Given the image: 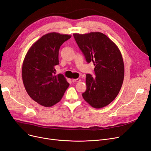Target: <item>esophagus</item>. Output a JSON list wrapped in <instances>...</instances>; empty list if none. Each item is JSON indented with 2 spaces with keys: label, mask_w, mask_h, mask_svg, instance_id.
Here are the masks:
<instances>
[{
  "label": "esophagus",
  "mask_w": 151,
  "mask_h": 151,
  "mask_svg": "<svg viewBox=\"0 0 151 151\" xmlns=\"http://www.w3.org/2000/svg\"><path fill=\"white\" fill-rule=\"evenodd\" d=\"M81 80L80 79V78H77V79H72V81L75 83V82H78V81H80Z\"/></svg>",
  "instance_id": "1"
}]
</instances>
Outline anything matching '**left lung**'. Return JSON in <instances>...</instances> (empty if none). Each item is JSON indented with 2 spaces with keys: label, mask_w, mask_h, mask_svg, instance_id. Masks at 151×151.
Listing matches in <instances>:
<instances>
[{
  "label": "left lung",
  "mask_w": 151,
  "mask_h": 151,
  "mask_svg": "<svg viewBox=\"0 0 151 151\" xmlns=\"http://www.w3.org/2000/svg\"><path fill=\"white\" fill-rule=\"evenodd\" d=\"M74 38L88 63L93 62L96 76L86 75V90L82 94L94 108H101L118 95L124 80V65L119 49L104 33H74Z\"/></svg>",
  "instance_id": "1"
}]
</instances>
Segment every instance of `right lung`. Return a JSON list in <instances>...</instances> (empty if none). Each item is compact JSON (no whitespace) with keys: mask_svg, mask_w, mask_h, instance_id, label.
Wrapping results in <instances>:
<instances>
[{"mask_svg":"<svg viewBox=\"0 0 151 151\" xmlns=\"http://www.w3.org/2000/svg\"><path fill=\"white\" fill-rule=\"evenodd\" d=\"M71 35L51 32L43 35L28 50L22 65V76L30 97L45 107L58 103L70 84L64 76L56 75L59 49Z\"/></svg>","mask_w":151,"mask_h":151,"instance_id":"1","label":"right lung"}]
</instances>
